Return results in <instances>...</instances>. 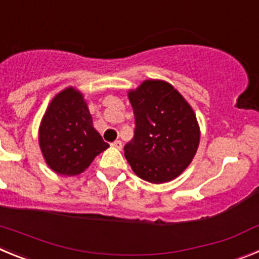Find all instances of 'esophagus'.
I'll use <instances>...</instances> for the list:
<instances>
[{
    "label": "esophagus",
    "mask_w": 259,
    "mask_h": 259,
    "mask_svg": "<svg viewBox=\"0 0 259 259\" xmlns=\"http://www.w3.org/2000/svg\"><path fill=\"white\" fill-rule=\"evenodd\" d=\"M111 146H113V148H115V149L120 150V149H122V141L115 140L113 144H111Z\"/></svg>",
    "instance_id": "esophagus-1"
}]
</instances>
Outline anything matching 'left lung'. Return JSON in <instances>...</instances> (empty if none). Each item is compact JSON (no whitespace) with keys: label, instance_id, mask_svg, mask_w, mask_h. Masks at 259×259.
<instances>
[{"label":"left lung","instance_id":"8db88e82","mask_svg":"<svg viewBox=\"0 0 259 259\" xmlns=\"http://www.w3.org/2000/svg\"><path fill=\"white\" fill-rule=\"evenodd\" d=\"M135 137L124 146L132 171L153 184L176 179L191 164L200 144V125L188 101L164 80H144L128 91Z\"/></svg>","mask_w":259,"mask_h":259}]
</instances>
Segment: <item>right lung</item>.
<instances>
[{
  "instance_id": "obj_1",
  "label": "right lung",
  "mask_w": 259,
  "mask_h": 259,
  "mask_svg": "<svg viewBox=\"0 0 259 259\" xmlns=\"http://www.w3.org/2000/svg\"><path fill=\"white\" fill-rule=\"evenodd\" d=\"M38 145L48 166L66 176L84 172L109 148L93 128L83 93L74 87L61 91L50 101L38 127Z\"/></svg>"
}]
</instances>
